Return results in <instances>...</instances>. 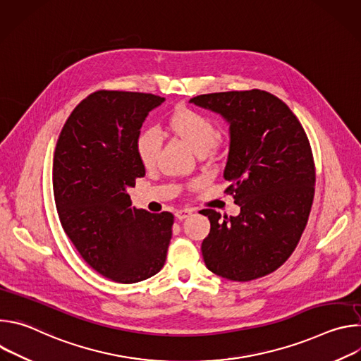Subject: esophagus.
<instances>
[{"label": "esophagus", "mask_w": 361, "mask_h": 361, "mask_svg": "<svg viewBox=\"0 0 361 361\" xmlns=\"http://www.w3.org/2000/svg\"><path fill=\"white\" fill-rule=\"evenodd\" d=\"M191 213H192L191 210H177V212H176V217H177L178 220H184V219H187Z\"/></svg>", "instance_id": "esophagus-1"}]
</instances>
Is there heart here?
I'll list each match as a JSON object with an SVG mask.
<instances>
[{"label": "heart", "mask_w": 361, "mask_h": 361, "mask_svg": "<svg viewBox=\"0 0 361 361\" xmlns=\"http://www.w3.org/2000/svg\"><path fill=\"white\" fill-rule=\"evenodd\" d=\"M167 130L181 140L197 156L210 152L217 141L219 131L214 121L194 109L180 106L170 113L166 121ZM160 140L152 130H142L135 138V152L145 169H151L157 161Z\"/></svg>", "instance_id": "obj_1"}]
</instances>
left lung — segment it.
Segmentation results:
<instances>
[{
	"mask_svg": "<svg viewBox=\"0 0 361 361\" xmlns=\"http://www.w3.org/2000/svg\"><path fill=\"white\" fill-rule=\"evenodd\" d=\"M230 124L226 192L240 205L237 217L209 216L201 244L205 266L233 281L264 277L295 250L314 198L316 169L310 142L293 111L262 91L202 94L190 99Z\"/></svg>",
	"mask_w": 361,
	"mask_h": 361,
	"instance_id": "left-lung-1",
	"label": "left lung"
}]
</instances>
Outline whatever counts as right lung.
I'll list each match as a JSON object with an SVG mask.
<instances>
[{
	"label": "right lung",
	"mask_w": 361,
	"mask_h": 361,
	"mask_svg": "<svg viewBox=\"0 0 361 361\" xmlns=\"http://www.w3.org/2000/svg\"><path fill=\"white\" fill-rule=\"evenodd\" d=\"M161 102L154 94L92 92L70 114L54 151L61 226L85 263L117 283L149 279L166 263L174 216L131 207L127 192L145 176L135 138Z\"/></svg>",
	"instance_id": "obj_1"
}]
</instances>
